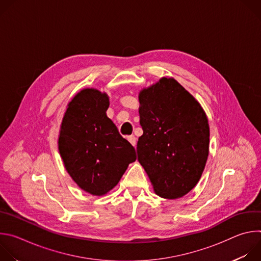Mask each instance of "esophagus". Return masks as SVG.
Wrapping results in <instances>:
<instances>
[{
	"label": "esophagus",
	"mask_w": 261,
	"mask_h": 261,
	"mask_svg": "<svg viewBox=\"0 0 261 261\" xmlns=\"http://www.w3.org/2000/svg\"><path fill=\"white\" fill-rule=\"evenodd\" d=\"M127 139L129 140V142L132 144V145H136V141H137V139H136V137L134 136V135H130V136H128L127 137Z\"/></svg>",
	"instance_id": "esophagus-1"
}]
</instances>
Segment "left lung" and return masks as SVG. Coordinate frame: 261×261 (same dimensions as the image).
<instances>
[{"label":"left lung","mask_w":261,"mask_h":261,"mask_svg":"<svg viewBox=\"0 0 261 261\" xmlns=\"http://www.w3.org/2000/svg\"><path fill=\"white\" fill-rule=\"evenodd\" d=\"M143 134L138 161L155 192L182 197L198 182L208 156L210 128L200 104L175 80L163 77L139 94Z\"/></svg>","instance_id":"1"}]
</instances>
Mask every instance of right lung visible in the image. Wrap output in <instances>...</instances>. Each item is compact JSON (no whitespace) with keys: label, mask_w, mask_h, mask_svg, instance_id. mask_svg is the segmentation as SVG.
Here are the masks:
<instances>
[{"label":"right lung","mask_w":261,"mask_h":261,"mask_svg":"<svg viewBox=\"0 0 261 261\" xmlns=\"http://www.w3.org/2000/svg\"><path fill=\"white\" fill-rule=\"evenodd\" d=\"M106 94L94 89L80 92L68 104L59 137L65 167L80 187L103 195L119 182L136 160L134 146L106 116Z\"/></svg>","instance_id":"1"}]
</instances>
